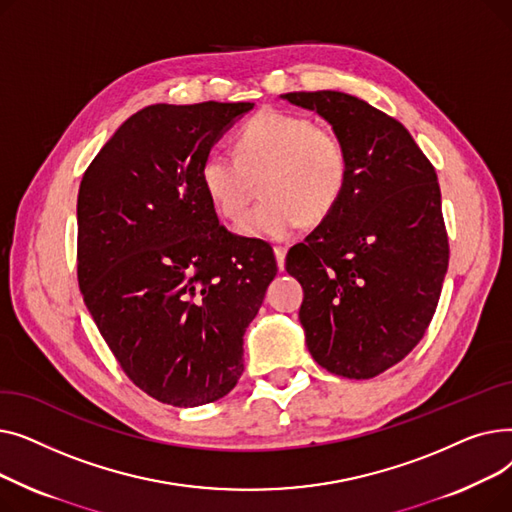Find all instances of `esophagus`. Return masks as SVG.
I'll list each match as a JSON object with an SVG mask.
<instances>
[{"label": "esophagus", "instance_id": "34e87169", "mask_svg": "<svg viewBox=\"0 0 512 512\" xmlns=\"http://www.w3.org/2000/svg\"><path fill=\"white\" fill-rule=\"evenodd\" d=\"M286 247L284 245H276L274 247V255H276V261H278V267L280 270H284V259H286Z\"/></svg>", "mask_w": 512, "mask_h": 512}]
</instances>
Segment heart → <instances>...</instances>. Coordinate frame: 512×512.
Wrapping results in <instances>:
<instances>
[{"label": "heart", "mask_w": 512, "mask_h": 512, "mask_svg": "<svg viewBox=\"0 0 512 512\" xmlns=\"http://www.w3.org/2000/svg\"><path fill=\"white\" fill-rule=\"evenodd\" d=\"M351 159L338 134L297 114L261 112L240 128L236 155L211 151L201 164L203 191L228 220L245 213L255 182L261 197L238 232L282 240L305 222L319 224L338 207Z\"/></svg>", "instance_id": "1"}]
</instances>
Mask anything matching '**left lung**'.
<instances>
[{"mask_svg": "<svg viewBox=\"0 0 512 512\" xmlns=\"http://www.w3.org/2000/svg\"><path fill=\"white\" fill-rule=\"evenodd\" d=\"M280 97L324 118L351 159L338 207L286 255L305 292V342L330 373L369 380L405 359L434 317L448 270L438 176L409 130L367 101Z\"/></svg>", "mask_w": 512, "mask_h": 512, "instance_id": "obj_1", "label": "left lung"}]
</instances>
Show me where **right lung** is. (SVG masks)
Segmentation results:
<instances>
[{"label": "right lung", "instance_id": "add662e5", "mask_svg": "<svg viewBox=\"0 0 512 512\" xmlns=\"http://www.w3.org/2000/svg\"><path fill=\"white\" fill-rule=\"evenodd\" d=\"M255 103H155L103 145L78 188V286L128 378L172 407L226 396L276 278L272 247L220 226L211 147Z\"/></svg>", "mask_w": 512, "mask_h": 512}]
</instances>
